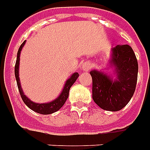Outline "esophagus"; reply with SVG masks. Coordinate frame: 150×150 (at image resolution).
I'll return each instance as SVG.
<instances>
[{"instance_id":"esophagus-1","label":"esophagus","mask_w":150,"mask_h":150,"mask_svg":"<svg viewBox=\"0 0 150 150\" xmlns=\"http://www.w3.org/2000/svg\"><path fill=\"white\" fill-rule=\"evenodd\" d=\"M82 69L83 71H85V72H87L90 69L92 68V63L90 62H84L82 64Z\"/></svg>"}]
</instances>
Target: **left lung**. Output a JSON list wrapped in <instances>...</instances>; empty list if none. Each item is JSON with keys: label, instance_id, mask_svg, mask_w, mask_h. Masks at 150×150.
<instances>
[{"label": "left lung", "instance_id": "left-lung-1", "mask_svg": "<svg viewBox=\"0 0 150 150\" xmlns=\"http://www.w3.org/2000/svg\"><path fill=\"white\" fill-rule=\"evenodd\" d=\"M115 79L103 72L93 70V99L98 106L108 111H119L130 100L136 88L138 64L129 45H118L112 49L110 60Z\"/></svg>", "mask_w": 150, "mask_h": 150}]
</instances>
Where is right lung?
I'll list each match as a JSON object with an SVG mask.
<instances>
[{
    "instance_id": "right-lung-1",
    "label": "right lung",
    "mask_w": 150,
    "mask_h": 150,
    "mask_svg": "<svg viewBox=\"0 0 150 150\" xmlns=\"http://www.w3.org/2000/svg\"><path fill=\"white\" fill-rule=\"evenodd\" d=\"M25 44V40L21 44V45L20 46L18 52H17V62L15 64V76H16V80H17V84L18 89H19L20 94L21 97L22 98L24 103L27 106L29 107V109L33 110L34 112L40 113V114H51L52 112H55L58 111L61 108H62L65 101L67 100L68 97H69V89H70L71 86L74 85V83L76 81L77 77L79 76L78 73H74L72 74V76L66 81V82L64 84V88L61 93V94L59 95L58 98H57L54 100H52L51 102L49 103H44V104H38L35 103L33 101H32L26 97L25 95L23 93L22 88L21 86V83H20V78H19V62H20V54H21V51L22 50L24 45Z\"/></svg>"
}]
</instances>
